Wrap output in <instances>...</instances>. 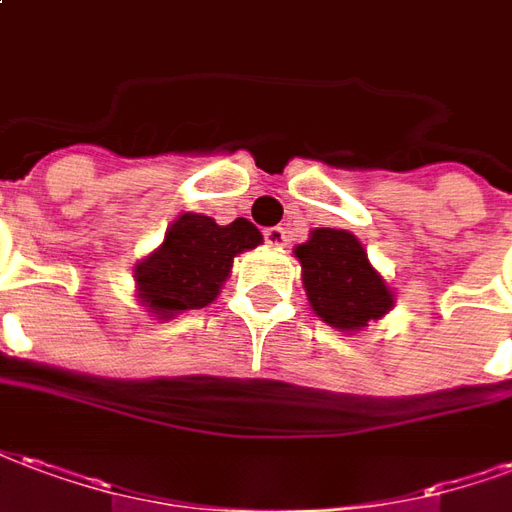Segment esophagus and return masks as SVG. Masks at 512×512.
I'll return each instance as SVG.
<instances>
[{
  "mask_svg": "<svg viewBox=\"0 0 512 512\" xmlns=\"http://www.w3.org/2000/svg\"><path fill=\"white\" fill-rule=\"evenodd\" d=\"M264 240H267V245H272V248H283V245H286V229L272 226V229L264 231Z\"/></svg>",
  "mask_w": 512,
  "mask_h": 512,
  "instance_id": "1",
  "label": "esophagus"
}]
</instances>
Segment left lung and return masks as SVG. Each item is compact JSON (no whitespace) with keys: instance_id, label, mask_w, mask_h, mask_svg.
I'll return each instance as SVG.
<instances>
[{"instance_id":"left-lung-1","label":"left lung","mask_w":512,"mask_h":512,"mask_svg":"<svg viewBox=\"0 0 512 512\" xmlns=\"http://www.w3.org/2000/svg\"><path fill=\"white\" fill-rule=\"evenodd\" d=\"M302 286L313 313L341 333H357L393 308L395 294L368 261L363 242L352 231L313 229L294 248Z\"/></svg>"}]
</instances>
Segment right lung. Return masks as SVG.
I'll list each match as a JSON object with an SVG mask.
<instances>
[{
    "label": "right lung",
    "instance_id": "right-lung-1",
    "mask_svg": "<svg viewBox=\"0 0 512 512\" xmlns=\"http://www.w3.org/2000/svg\"><path fill=\"white\" fill-rule=\"evenodd\" d=\"M261 242L251 220L237 218L229 226L199 212H182L163 237V245L141 259L133 270L138 302L158 319H174L196 311L218 297L229 278L234 256Z\"/></svg>",
    "mask_w": 512,
    "mask_h": 512
}]
</instances>
